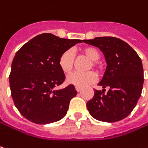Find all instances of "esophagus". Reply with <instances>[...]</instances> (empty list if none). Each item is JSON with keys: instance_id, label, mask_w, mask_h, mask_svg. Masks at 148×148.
<instances>
[{"instance_id": "obj_1", "label": "esophagus", "mask_w": 148, "mask_h": 148, "mask_svg": "<svg viewBox=\"0 0 148 148\" xmlns=\"http://www.w3.org/2000/svg\"><path fill=\"white\" fill-rule=\"evenodd\" d=\"M76 90L79 92H81L82 91V88H79V87H76Z\"/></svg>"}]
</instances>
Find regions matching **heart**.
Here are the masks:
<instances>
[{
    "instance_id": "1",
    "label": "heart",
    "mask_w": 148,
    "mask_h": 148,
    "mask_svg": "<svg viewBox=\"0 0 148 148\" xmlns=\"http://www.w3.org/2000/svg\"><path fill=\"white\" fill-rule=\"evenodd\" d=\"M82 55L88 59L91 60V62L88 69L89 70L92 66L94 68L101 70L100 64L99 63L98 60L100 57V54L97 49L93 47H85L81 50ZM75 54L72 49L65 50L59 58V66L60 68L65 73H70L75 65ZM98 81V75L94 71H87V72H74L67 77V82L74 85L76 87L84 88L89 84H92Z\"/></svg>"
}]
</instances>
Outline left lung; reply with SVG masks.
I'll use <instances>...</instances> for the list:
<instances>
[{"instance_id": "8db88e82", "label": "left lung", "mask_w": 148, "mask_h": 148, "mask_svg": "<svg viewBox=\"0 0 148 148\" xmlns=\"http://www.w3.org/2000/svg\"><path fill=\"white\" fill-rule=\"evenodd\" d=\"M83 42L99 48L107 63L99 83L103 89L95 90L93 98L87 103L90 114L100 121H121L132 113L142 94V60L127 43L118 38L97 37ZM106 87L109 90L104 94Z\"/></svg>"}]
</instances>
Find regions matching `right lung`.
<instances>
[{
  "mask_svg": "<svg viewBox=\"0 0 148 148\" xmlns=\"http://www.w3.org/2000/svg\"><path fill=\"white\" fill-rule=\"evenodd\" d=\"M78 43L82 40L42 34L16 52L9 76L10 88L15 106L27 120L45 125L58 121L66 114L70 101L77 92L71 84L55 89L66 79L59 58Z\"/></svg>",
  "mask_w": 148,
  "mask_h": 148,
  "instance_id": "obj_1",
  "label": "right lung"
}]
</instances>
